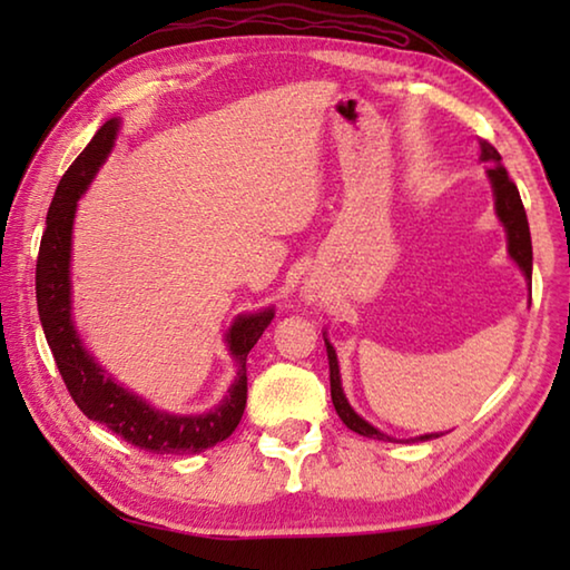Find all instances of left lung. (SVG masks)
I'll return each instance as SVG.
<instances>
[{"mask_svg":"<svg viewBox=\"0 0 570 570\" xmlns=\"http://www.w3.org/2000/svg\"><path fill=\"white\" fill-rule=\"evenodd\" d=\"M480 158H482V163H490L488 178H490V183H493L495 214L500 218V224L505 226V234H508V254L520 266V272L525 274L528 284H530V276H533V246H530V228H528V216H525L523 200H520V193L515 188V183L510 180L508 170L503 168V163H500V153L493 146H490L488 140L480 142ZM324 344H326V356H330L332 402H334L336 414H340L346 428L354 430L356 435H364V438H374V440H384V442H410V440H394L390 435H384V432H380L377 428H372L370 422L362 420L360 414L352 410V404L346 402L344 390H342L340 362H336L334 346L326 342V336H324ZM432 438H440V435L435 432V435H422L417 440H432Z\"/></svg>","mask_w":570,"mask_h":570,"instance_id":"left-lung-1","label":"left lung"}]
</instances>
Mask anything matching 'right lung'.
I'll use <instances>...</instances> for the list:
<instances>
[{
  "label": "right lung",
  "instance_id": "1",
  "mask_svg": "<svg viewBox=\"0 0 570 570\" xmlns=\"http://www.w3.org/2000/svg\"><path fill=\"white\" fill-rule=\"evenodd\" d=\"M120 122L112 118L95 132L55 190L47 210V228L37 256V312L50 344L57 370L77 407L90 420L105 424L130 445L156 455H196L218 445L238 428L246 410V356L274 320V308L238 316L226 334L228 352L238 364L236 380L216 410L206 414H168L115 384L102 366L85 352L72 324L70 302V250L77 200L90 186L95 173L115 146Z\"/></svg>",
  "mask_w": 570,
  "mask_h": 570
}]
</instances>
